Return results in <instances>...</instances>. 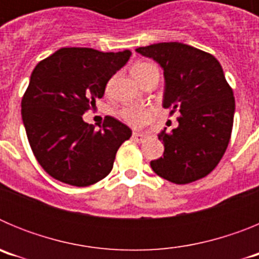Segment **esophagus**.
Wrapping results in <instances>:
<instances>
[{
	"label": "esophagus",
	"mask_w": 259,
	"mask_h": 259,
	"mask_svg": "<svg viewBox=\"0 0 259 259\" xmlns=\"http://www.w3.org/2000/svg\"><path fill=\"white\" fill-rule=\"evenodd\" d=\"M132 139H134V141H136V143H144L146 139V136L143 134H139V132H134V135H132Z\"/></svg>",
	"instance_id": "obj_1"
}]
</instances>
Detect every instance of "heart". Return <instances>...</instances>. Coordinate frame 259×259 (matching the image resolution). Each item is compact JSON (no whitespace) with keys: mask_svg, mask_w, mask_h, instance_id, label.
I'll return each instance as SVG.
<instances>
[{"mask_svg":"<svg viewBox=\"0 0 259 259\" xmlns=\"http://www.w3.org/2000/svg\"><path fill=\"white\" fill-rule=\"evenodd\" d=\"M155 70V67L150 63L146 62H139L132 67V75L136 77L139 81L145 76L146 74H149L150 71ZM119 116L124 120L127 124L132 125V127H143L146 123H149L153 118V111L146 107L140 106H127L123 107L119 111Z\"/></svg>","mask_w":259,"mask_h":259,"instance_id":"1","label":"heart"}]
</instances>
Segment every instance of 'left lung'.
<instances>
[{
  "label": "left lung",
  "mask_w": 259,
  "mask_h": 259,
  "mask_svg": "<svg viewBox=\"0 0 259 259\" xmlns=\"http://www.w3.org/2000/svg\"><path fill=\"white\" fill-rule=\"evenodd\" d=\"M163 68V107L178 110L179 125L158 135L163 157L150 162L158 176L188 184L209 175L223 157L235 114L232 88L218 59L182 42H159L136 49Z\"/></svg>",
  "instance_id": "left-lung-1"
}]
</instances>
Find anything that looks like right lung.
I'll use <instances>...</instances> for the list:
<instances>
[{
    "label": "right lung",
    "mask_w": 259,
    "mask_h": 259,
    "mask_svg": "<svg viewBox=\"0 0 259 259\" xmlns=\"http://www.w3.org/2000/svg\"><path fill=\"white\" fill-rule=\"evenodd\" d=\"M131 57L130 50L104 53L62 48L38 62L22 98V119L40 166L52 178L87 187L106 178L131 128L105 116L100 131L83 120L106 84Z\"/></svg>",
    "instance_id": "add662e5"
}]
</instances>
